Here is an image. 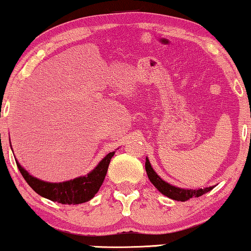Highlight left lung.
<instances>
[{"label": "left lung", "instance_id": "1", "mask_svg": "<svg viewBox=\"0 0 251 251\" xmlns=\"http://www.w3.org/2000/svg\"><path fill=\"white\" fill-rule=\"evenodd\" d=\"M145 168L146 171H147L148 178L151 180V184L156 188L158 191H160L162 195L167 196L168 198L174 199V201H189L191 198H197V197H201L205 193H207L208 191H211L214 186H210V188H205V189H197V190H192V189H182V188H177V186L171 185V184L167 183L166 180H163L160 176L155 173V170L151 168V164L149 162L148 157H146V163H145Z\"/></svg>", "mask_w": 251, "mask_h": 251}]
</instances>
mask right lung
<instances>
[{"instance_id": "right-lung-1", "label": "right lung", "mask_w": 251, "mask_h": 251, "mask_svg": "<svg viewBox=\"0 0 251 251\" xmlns=\"http://www.w3.org/2000/svg\"><path fill=\"white\" fill-rule=\"evenodd\" d=\"M113 155L115 151H111L106 156H104L103 160L87 175L61 183H50L33 177L21 166L16 158L15 160L22 176L38 195L60 204L76 205L89 201L98 192L105 178L107 168Z\"/></svg>"}]
</instances>
